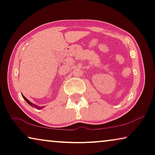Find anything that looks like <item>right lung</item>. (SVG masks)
<instances>
[{"instance_id":"obj_1","label":"right lung","mask_w":155,"mask_h":155,"mask_svg":"<svg viewBox=\"0 0 155 155\" xmlns=\"http://www.w3.org/2000/svg\"><path fill=\"white\" fill-rule=\"evenodd\" d=\"M22 97H23V98H24V100L26 101V102H27L28 104H29L31 105V107H37V106H36V105H35V104H32V103L31 102V101H30L28 100H27V99H26V97H24V95H22ZM38 108H40V107H38Z\"/></svg>"}]
</instances>
